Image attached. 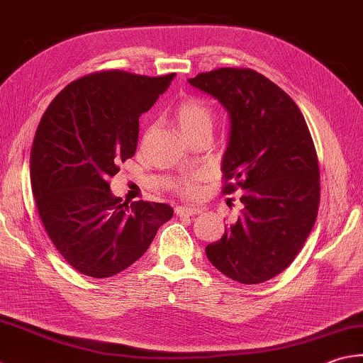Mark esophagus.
Segmentation results:
<instances>
[{
	"label": "esophagus",
	"instance_id": "esophagus-1",
	"mask_svg": "<svg viewBox=\"0 0 363 363\" xmlns=\"http://www.w3.org/2000/svg\"><path fill=\"white\" fill-rule=\"evenodd\" d=\"M201 208L197 207H186V205H182V207H177L175 208V213L179 216H196L201 213Z\"/></svg>",
	"mask_w": 363,
	"mask_h": 363
}]
</instances>
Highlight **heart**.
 <instances>
[{"instance_id":"heart-1","label":"heart","mask_w":363,"mask_h":363,"mask_svg":"<svg viewBox=\"0 0 363 363\" xmlns=\"http://www.w3.org/2000/svg\"><path fill=\"white\" fill-rule=\"evenodd\" d=\"M213 108L207 102L197 98L182 101L175 108V121L184 138H189L196 133L211 131L213 126ZM199 175H186L177 180V188L186 194H193Z\"/></svg>"}]
</instances>
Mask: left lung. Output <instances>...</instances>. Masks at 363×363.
I'll return each instance as SVG.
<instances>
[{
    "label": "left lung",
    "mask_w": 363,
    "mask_h": 363,
    "mask_svg": "<svg viewBox=\"0 0 363 363\" xmlns=\"http://www.w3.org/2000/svg\"><path fill=\"white\" fill-rule=\"evenodd\" d=\"M188 82L228 111L223 191H243L240 216L205 252L234 281L264 283L296 259L318 216L319 166L308 126L289 94L252 69L221 67Z\"/></svg>",
    "instance_id": "1"
}]
</instances>
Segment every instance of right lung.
Here are the masks:
<instances>
[{
    "mask_svg": "<svg viewBox=\"0 0 363 363\" xmlns=\"http://www.w3.org/2000/svg\"><path fill=\"white\" fill-rule=\"evenodd\" d=\"M174 77L94 72L58 93L40 118L30 156L36 207L55 248L86 277L134 264L174 215L167 203H121L108 184L135 153L139 117Z\"/></svg>",
    "mask_w": 363,
    "mask_h": 363,
    "instance_id": "obj_1",
    "label": "right lung"
}]
</instances>
